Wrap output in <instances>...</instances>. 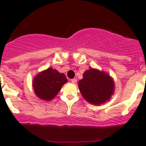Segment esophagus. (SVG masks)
<instances>
[{"label":"esophagus","instance_id":"esophagus-1","mask_svg":"<svg viewBox=\"0 0 146 146\" xmlns=\"http://www.w3.org/2000/svg\"><path fill=\"white\" fill-rule=\"evenodd\" d=\"M71 82H72V83H76V82H77V79H72L71 80Z\"/></svg>","mask_w":146,"mask_h":146}]
</instances>
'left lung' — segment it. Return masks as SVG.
<instances>
[{
  "instance_id": "8db88e82",
  "label": "left lung",
  "mask_w": 146,
  "mask_h": 146,
  "mask_svg": "<svg viewBox=\"0 0 146 146\" xmlns=\"http://www.w3.org/2000/svg\"><path fill=\"white\" fill-rule=\"evenodd\" d=\"M78 87L86 101L94 105H100L111 99L115 91V82L108 73L97 69L85 71Z\"/></svg>"
}]
</instances>
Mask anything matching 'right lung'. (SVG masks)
Instances as JSON below:
<instances>
[{"label": "right lung", "mask_w": 146, "mask_h": 146, "mask_svg": "<svg viewBox=\"0 0 146 146\" xmlns=\"http://www.w3.org/2000/svg\"><path fill=\"white\" fill-rule=\"evenodd\" d=\"M68 82L64 73L52 68L38 72L33 77L32 86L36 96L43 101H51Z\"/></svg>", "instance_id": "1"}]
</instances>
